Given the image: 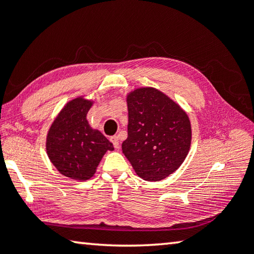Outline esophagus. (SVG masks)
<instances>
[{
	"instance_id": "1",
	"label": "esophagus",
	"mask_w": 254,
	"mask_h": 254,
	"mask_svg": "<svg viewBox=\"0 0 254 254\" xmlns=\"http://www.w3.org/2000/svg\"><path fill=\"white\" fill-rule=\"evenodd\" d=\"M111 141L114 144L115 149H119L120 148V140H119V136L118 135H114L111 138Z\"/></svg>"
}]
</instances>
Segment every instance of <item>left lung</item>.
Wrapping results in <instances>:
<instances>
[{
    "instance_id": "1",
    "label": "left lung",
    "mask_w": 254,
    "mask_h": 254,
    "mask_svg": "<svg viewBox=\"0 0 254 254\" xmlns=\"http://www.w3.org/2000/svg\"><path fill=\"white\" fill-rule=\"evenodd\" d=\"M127 138L122 151L146 181H159L174 173L191 146V123L179 104L151 87L127 96Z\"/></svg>"
}]
</instances>
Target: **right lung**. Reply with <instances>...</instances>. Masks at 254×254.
<instances>
[{
	"label": "right lung",
	"instance_id": "right-lung-1",
	"mask_svg": "<svg viewBox=\"0 0 254 254\" xmlns=\"http://www.w3.org/2000/svg\"><path fill=\"white\" fill-rule=\"evenodd\" d=\"M92 104L82 96L70 100L47 133L48 158L62 175L72 180L92 178L105 152L114 150L110 140L88 123L87 113Z\"/></svg>",
	"mask_w": 254,
	"mask_h": 254
}]
</instances>
